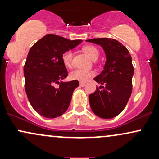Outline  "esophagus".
<instances>
[{
  "label": "esophagus",
  "mask_w": 159,
  "mask_h": 159,
  "mask_svg": "<svg viewBox=\"0 0 159 159\" xmlns=\"http://www.w3.org/2000/svg\"><path fill=\"white\" fill-rule=\"evenodd\" d=\"M85 85H86L85 82H80V86H81V87H84Z\"/></svg>",
  "instance_id": "esophagus-1"
}]
</instances>
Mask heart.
<instances>
[{"label": "heart", "mask_w": 159, "mask_h": 159, "mask_svg": "<svg viewBox=\"0 0 159 159\" xmlns=\"http://www.w3.org/2000/svg\"><path fill=\"white\" fill-rule=\"evenodd\" d=\"M84 51L91 59H97L99 55V52L97 48L93 45H87L84 48ZM72 57L73 52L72 50H67L62 54V61L66 67H70L72 64ZM96 72L93 70H87L83 69H76L72 71L69 74V78L72 80L85 82L89 81L93 76L95 75Z\"/></svg>", "instance_id": "1"}]
</instances>
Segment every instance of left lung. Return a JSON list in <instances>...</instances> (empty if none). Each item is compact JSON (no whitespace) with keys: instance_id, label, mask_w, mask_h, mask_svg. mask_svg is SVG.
<instances>
[{"instance_id":"8db88e82","label":"left lung","mask_w":159,"mask_h":159,"mask_svg":"<svg viewBox=\"0 0 159 159\" xmlns=\"http://www.w3.org/2000/svg\"><path fill=\"white\" fill-rule=\"evenodd\" d=\"M86 41L101 45L106 55L102 72L94 78L105 87L102 86V90L96 87L89 96L90 107L99 117L111 119L123 111L132 94L134 74L132 57L128 49L116 39L96 38Z\"/></svg>"}]
</instances>
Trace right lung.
<instances>
[{
	"mask_svg": "<svg viewBox=\"0 0 159 159\" xmlns=\"http://www.w3.org/2000/svg\"><path fill=\"white\" fill-rule=\"evenodd\" d=\"M82 42L48 34L30 48L24 66L25 91L29 102L38 114L56 118L64 114L73 91L79 86L76 80L61 81L68 75L62 54ZM57 83L59 88H54Z\"/></svg>",
	"mask_w": 159,
	"mask_h": 159,
	"instance_id": "obj_1",
	"label": "right lung"
}]
</instances>
